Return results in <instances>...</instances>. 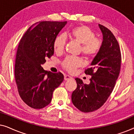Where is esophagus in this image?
<instances>
[{
	"label": "esophagus",
	"mask_w": 134,
	"mask_h": 134,
	"mask_svg": "<svg viewBox=\"0 0 134 134\" xmlns=\"http://www.w3.org/2000/svg\"><path fill=\"white\" fill-rule=\"evenodd\" d=\"M64 79H65V80H69L72 79V77H71V76H68V75H65Z\"/></svg>",
	"instance_id": "obj_1"
}]
</instances>
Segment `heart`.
I'll list each match as a JSON object with an SVG mask.
<instances>
[{"instance_id": "heart-1", "label": "heart", "mask_w": 134, "mask_h": 134, "mask_svg": "<svg viewBox=\"0 0 134 134\" xmlns=\"http://www.w3.org/2000/svg\"><path fill=\"white\" fill-rule=\"evenodd\" d=\"M71 39L81 44L82 54L87 58H93L99 52L102 47V41L95 38V34L88 27L79 25L72 28L69 32ZM66 44L65 36L60 35L55 38L53 47L57 53L63 52ZM80 58L69 56L63 60L62 65L68 72H72L75 69L83 65Z\"/></svg>"}]
</instances>
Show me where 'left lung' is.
Wrapping results in <instances>:
<instances>
[{
    "label": "left lung",
    "mask_w": 134,
    "mask_h": 134,
    "mask_svg": "<svg viewBox=\"0 0 134 134\" xmlns=\"http://www.w3.org/2000/svg\"><path fill=\"white\" fill-rule=\"evenodd\" d=\"M103 35L101 49L85 73L90 75V83L84 84L76 78L77 88L71 99L74 105L84 113L99 109L114 88L120 72L121 54L118 42L109 29L99 24Z\"/></svg>",
    "instance_id": "1"
}]
</instances>
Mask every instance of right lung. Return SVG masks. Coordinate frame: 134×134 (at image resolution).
Returning <instances> with one entry per match:
<instances>
[{"instance_id":"obj_1","label":"right lung","mask_w":134,"mask_h":134,"mask_svg":"<svg viewBox=\"0 0 134 134\" xmlns=\"http://www.w3.org/2000/svg\"><path fill=\"white\" fill-rule=\"evenodd\" d=\"M67 21H41L25 33L16 53L14 76L19 96L27 105L35 109L45 107L52 94L63 81L62 72L44 70L46 58L54 55L53 44Z\"/></svg>"}]
</instances>
